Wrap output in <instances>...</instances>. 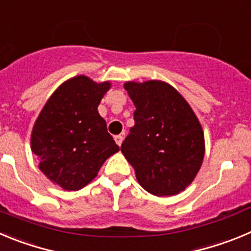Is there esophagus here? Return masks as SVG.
Returning <instances> with one entry per match:
<instances>
[{
    "instance_id": "esophagus-1",
    "label": "esophagus",
    "mask_w": 251,
    "mask_h": 251,
    "mask_svg": "<svg viewBox=\"0 0 251 251\" xmlns=\"http://www.w3.org/2000/svg\"><path fill=\"white\" fill-rule=\"evenodd\" d=\"M115 141H116L117 145L121 146V144H123V141H124L123 135H116V136H115Z\"/></svg>"
}]
</instances>
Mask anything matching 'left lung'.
Listing matches in <instances>:
<instances>
[{"label":"left lung","instance_id":"left-lung-1","mask_svg":"<svg viewBox=\"0 0 251 251\" xmlns=\"http://www.w3.org/2000/svg\"><path fill=\"white\" fill-rule=\"evenodd\" d=\"M124 87L136 110L121 152L148 193L179 194L193 182L204 159V132L198 117L169 83L128 81Z\"/></svg>","mask_w":251,"mask_h":251}]
</instances>
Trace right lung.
<instances>
[{
  "label": "right lung",
  "mask_w": 251,
  "mask_h": 251,
  "mask_svg": "<svg viewBox=\"0 0 251 251\" xmlns=\"http://www.w3.org/2000/svg\"><path fill=\"white\" fill-rule=\"evenodd\" d=\"M111 83L86 76L64 82L38 115L31 150L47 179L64 190L76 191L96 177L106 159L120 150L107 132L98 106Z\"/></svg>",
  "instance_id": "right-lung-1"
}]
</instances>
